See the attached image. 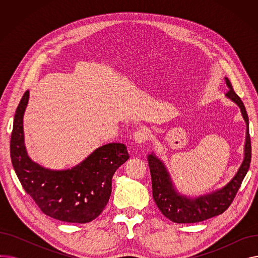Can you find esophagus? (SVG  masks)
Instances as JSON below:
<instances>
[{
    "label": "esophagus",
    "mask_w": 258,
    "mask_h": 258,
    "mask_svg": "<svg viewBox=\"0 0 258 258\" xmlns=\"http://www.w3.org/2000/svg\"><path fill=\"white\" fill-rule=\"evenodd\" d=\"M148 138H150V133H148V131L145 128L138 130L134 134V140L138 144L145 143L148 140Z\"/></svg>",
    "instance_id": "obj_1"
}]
</instances>
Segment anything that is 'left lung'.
<instances>
[{"instance_id":"left-lung-1","label":"left lung","mask_w":258,"mask_h":258,"mask_svg":"<svg viewBox=\"0 0 258 258\" xmlns=\"http://www.w3.org/2000/svg\"><path fill=\"white\" fill-rule=\"evenodd\" d=\"M226 85L229 88L226 96L235 102L239 108L243 120L246 121L247 133L245 143V158L238 168L234 177L228 184L221 189H218L211 194L199 196L197 198H188L181 195L175 189L169 172L154 153L147 156L148 166L152 174L153 197L160 211L171 222L178 224H190L199 223L213 216L220 215L231 205L238 189L241 185L243 178L246 177L251 163V140L249 135V118L241 99L234 92L230 80L225 77Z\"/></svg>"}]
</instances>
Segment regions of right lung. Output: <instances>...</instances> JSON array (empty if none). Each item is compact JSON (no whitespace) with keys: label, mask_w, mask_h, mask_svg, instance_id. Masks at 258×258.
Wrapping results in <instances>:
<instances>
[{"label":"right lung","mask_w":258,"mask_h":258,"mask_svg":"<svg viewBox=\"0 0 258 258\" xmlns=\"http://www.w3.org/2000/svg\"><path fill=\"white\" fill-rule=\"evenodd\" d=\"M26 91L16 111L10 140V157L18 178L45 214L67 223L95 220L106 206L115 171L130 155L123 143L98 147L72 168L52 170L33 162L26 151L23 117L28 104Z\"/></svg>","instance_id":"obj_1"}]
</instances>
